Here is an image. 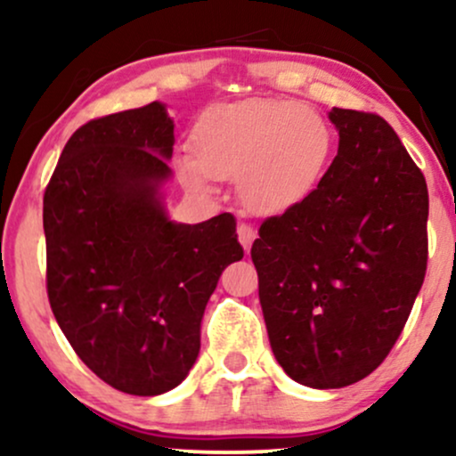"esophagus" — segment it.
<instances>
[{
    "label": "esophagus",
    "instance_id": "1",
    "mask_svg": "<svg viewBox=\"0 0 456 456\" xmlns=\"http://www.w3.org/2000/svg\"><path fill=\"white\" fill-rule=\"evenodd\" d=\"M238 238H240V244L244 246V250L246 253H248L250 250V244L255 242V238H257V232H255L253 227H250V224H240L238 227Z\"/></svg>",
    "mask_w": 456,
    "mask_h": 456
}]
</instances>
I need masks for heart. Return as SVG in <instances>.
Masks as SVG:
<instances>
[{
    "label": "heart",
    "instance_id": "1",
    "mask_svg": "<svg viewBox=\"0 0 456 456\" xmlns=\"http://www.w3.org/2000/svg\"><path fill=\"white\" fill-rule=\"evenodd\" d=\"M195 156L177 159L184 186L208 191L214 177H233L240 203L257 216H276L315 191L332 156V126L296 101L250 98L214 104L191 133Z\"/></svg>",
    "mask_w": 456,
    "mask_h": 456
}]
</instances>
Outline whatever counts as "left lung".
<instances>
[{
  "label": "left lung",
  "mask_w": 456,
  "mask_h": 456,
  "mask_svg": "<svg viewBox=\"0 0 456 456\" xmlns=\"http://www.w3.org/2000/svg\"><path fill=\"white\" fill-rule=\"evenodd\" d=\"M338 151L315 191L259 227L250 257L276 362L308 388H345L384 362L427 272L428 192L375 113L337 109Z\"/></svg>",
  "instance_id": "1"
}]
</instances>
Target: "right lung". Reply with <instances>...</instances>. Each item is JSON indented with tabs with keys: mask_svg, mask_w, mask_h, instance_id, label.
Listing matches in <instances>:
<instances>
[{
	"mask_svg": "<svg viewBox=\"0 0 456 456\" xmlns=\"http://www.w3.org/2000/svg\"><path fill=\"white\" fill-rule=\"evenodd\" d=\"M174 119L162 102L92 119L45 192L46 291L78 358L126 395L180 386L223 270L244 257L232 214L169 218Z\"/></svg>",
	"mask_w": 456,
	"mask_h": 456,
	"instance_id": "add662e5",
	"label": "right lung"
}]
</instances>
